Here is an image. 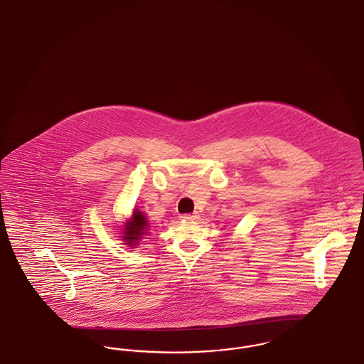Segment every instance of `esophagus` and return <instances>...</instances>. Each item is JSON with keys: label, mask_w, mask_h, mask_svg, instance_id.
I'll return each instance as SVG.
<instances>
[{"label": "esophagus", "mask_w": 364, "mask_h": 364, "mask_svg": "<svg viewBox=\"0 0 364 364\" xmlns=\"http://www.w3.org/2000/svg\"><path fill=\"white\" fill-rule=\"evenodd\" d=\"M183 220H187V221H193V220H198L199 218V214L198 213H190V214H181Z\"/></svg>", "instance_id": "34e87169"}]
</instances>
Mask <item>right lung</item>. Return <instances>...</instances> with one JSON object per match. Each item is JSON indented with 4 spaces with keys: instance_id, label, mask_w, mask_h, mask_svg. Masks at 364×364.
Listing matches in <instances>:
<instances>
[{
    "instance_id": "1",
    "label": "right lung",
    "mask_w": 364,
    "mask_h": 364,
    "mask_svg": "<svg viewBox=\"0 0 364 364\" xmlns=\"http://www.w3.org/2000/svg\"><path fill=\"white\" fill-rule=\"evenodd\" d=\"M147 228H149V223L144 214L139 210H135L132 214V220L125 226L124 240L128 242L127 244L135 245L139 242V239H141V236L146 235Z\"/></svg>"
}]
</instances>
